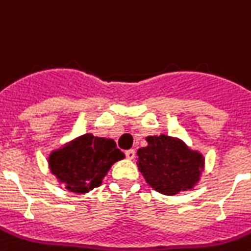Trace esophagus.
<instances>
[{"instance_id":"1","label":"esophagus","mask_w":251,"mask_h":251,"mask_svg":"<svg viewBox=\"0 0 251 251\" xmlns=\"http://www.w3.org/2000/svg\"><path fill=\"white\" fill-rule=\"evenodd\" d=\"M126 156H127V159L132 160V159H134V156H136V151H134L133 149L127 150V151H126Z\"/></svg>"}]
</instances>
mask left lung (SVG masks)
<instances>
[{"mask_svg": "<svg viewBox=\"0 0 251 251\" xmlns=\"http://www.w3.org/2000/svg\"><path fill=\"white\" fill-rule=\"evenodd\" d=\"M146 140L148 146L137 151V165L149 185L164 195L192 188L201 173V155L165 134Z\"/></svg>", "mask_w": 251, "mask_h": 251, "instance_id": "1", "label": "left lung"}]
</instances>
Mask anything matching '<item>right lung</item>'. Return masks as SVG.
<instances>
[{
  "label": "right lung",
  "instance_id": "obj_1",
  "mask_svg": "<svg viewBox=\"0 0 251 251\" xmlns=\"http://www.w3.org/2000/svg\"><path fill=\"white\" fill-rule=\"evenodd\" d=\"M123 158L113 140L84 134L52 152L49 161L52 175L69 191L83 194L100 186L111 165Z\"/></svg>",
  "mask_w": 251,
  "mask_h": 251
}]
</instances>
